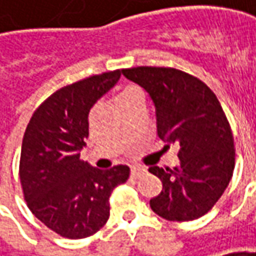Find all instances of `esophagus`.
Returning <instances> with one entry per match:
<instances>
[{
    "instance_id": "1",
    "label": "esophagus",
    "mask_w": 256,
    "mask_h": 256,
    "mask_svg": "<svg viewBox=\"0 0 256 256\" xmlns=\"http://www.w3.org/2000/svg\"><path fill=\"white\" fill-rule=\"evenodd\" d=\"M144 168L143 166H139V165H134V166H132V170H130V175L133 176V178H139L140 175L144 174Z\"/></svg>"
}]
</instances>
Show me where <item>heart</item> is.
I'll return each instance as SVG.
<instances>
[{
    "label": "heart",
    "instance_id": "1",
    "mask_svg": "<svg viewBox=\"0 0 256 256\" xmlns=\"http://www.w3.org/2000/svg\"><path fill=\"white\" fill-rule=\"evenodd\" d=\"M133 91H138V88H133V86H128V88H126L124 91H122L118 96H122V94H128V92H133Z\"/></svg>",
    "mask_w": 256,
    "mask_h": 256
}]
</instances>
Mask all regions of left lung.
<instances>
[{
  "label": "left lung",
  "instance_id": "obj_1",
  "mask_svg": "<svg viewBox=\"0 0 256 256\" xmlns=\"http://www.w3.org/2000/svg\"><path fill=\"white\" fill-rule=\"evenodd\" d=\"M122 74L149 94L159 138L180 144L178 166L149 168L162 181L150 208L174 222L202 218L218 203L234 168L232 130L218 97L198 78L178 69L138 66Z\"/></svg>",
  "mask_w": 256,
  "mask_h": 256
}]
</instances>
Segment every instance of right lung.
<instances>
[{
	"mask_svg": "<svg viewBox=\"0 0 256 256\" xmlns=\"http://www.w3.org/2000/svg\"><path fill=\"white\" fill-rule=\"evenodd\" d=\"M112 70L66 85L40 104L22 144L20 181L28 208L68 239L98 232L110 218L108 198L128 178V165L102 171L80 159L92 106L120 80Z\"/></svg>",
	"mask_w": 256,
	"mask_h": 256,
	"instance_id": "1",
	"label": "right lung"
}]
</instances>
